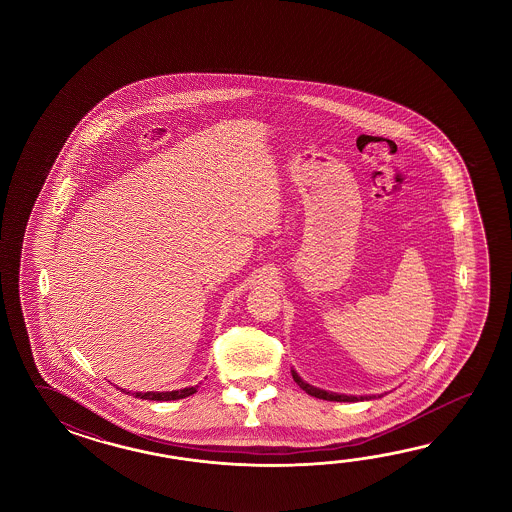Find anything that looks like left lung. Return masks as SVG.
Here are the masks:
<instances>
[{
	"label": "left lung",
	"instance_id": "8db88e82",
	"mask_svg": "<svg viewBox=\"0 0 512 512\" xmlns=\"http://www.w3.org/2000/svg\"><path fill=\"white\" fill-rule=\"evenodd\" d=\"M293 379L305 393H309V395H313L316 399H324V401H337V403H353V401H364V399H375V395L373 397H351V395H338V393H329L324 392V390H318V388H313V386H309V384H305L300 377H298V373L293 371Z\"/></svg>",
	"mask_w": 512,
	"mask_h": 512
}]
</instances>
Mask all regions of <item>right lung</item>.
<instances>
[{
    "label": "right lung",
    "mask_w": 512,
    "mask_h": 512,
    "mask_svg": "<svg viewBox=\"0 0 512 512\" xmlns=\"http://www.w3.org/2000/svg\"><path fill=\"white\" fill-rule=\"evenodd\" d=\"M197 392V386L185 388V390H177V392H146L133 393V397L137 399H146V401H177V399H185L188 395Z\"/></svg>",
    "instance_id": "right-lung-1"
}]
</instances>
